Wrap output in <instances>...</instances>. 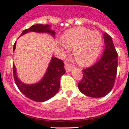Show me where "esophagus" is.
<instances>
[{"label":"esophagus","mask_w":129,"mask_h":129,"mask_svg":"<svg viewBox=\"0 0 129 129\" xmlns=\"http://www.w3.org/2000/svg\"><path fill=\"white\" fill-rule=\"evenodd\" d=\"M65 69H66V72H71V70L72 69V67L68 63H65Z\"/></svg>","instance_id":"esophagus-1"}]
</instances>
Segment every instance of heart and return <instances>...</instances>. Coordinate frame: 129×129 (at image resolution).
Returning <instances> with one entry per match:
<instances>
[{
	"mask_svg": "<svg viewBox=\"0 0 129 129\" xmlns=\"http://www.w3.org/2000/svg\"><path fill=\"white\" fill-rule=\"evenodd\" d=\"M61 40L65 47L74 50L75 60L81 66L93 62L99 55L103 44L99 32L85 28L72 30L62 36Z\"/></svg>",
	"mask_w": 129,
	"mask_h": 129,
	"instance_id": "heart-1",
	"label": "heart"
}]
</instances>
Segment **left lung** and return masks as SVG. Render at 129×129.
<instances>
[{"label": "left lung", "instance_id": "obj_1", "mask_svg": "<svg viewBox=\"0 0 129 129\" xmlns=\"http://www.w3.org/2000/svg\"><path fill=\"white\" fill-rule=\"evenodd\" d=\"M105 50L97 62L82 70V79L78 84L80 92L90 97H104L112 89L117 72L118 54L111 37L104 34Z\"/></svg>", "mask_w": 129, "mask_h": 129}]
</instances>
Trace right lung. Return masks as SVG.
Instances as JSON below:
<instances>
[{"mask_svg":"<svg viewBox=\"0 0 129 129\" xmlns=\"http://www.w3.org/2000/svg\"><path fill=\"white\" fill-rule=\"evenodd\" d=\"M49 25L36 24L30 28L24 30L20 36L30 32L37 33H48L55 37V32L50 29ZM16 42L14 43L13 50H15ZM13 72L14 80L18 89L27 98L35 102H45L54 97L60 88V80L66 73L63 61L56 57H52L45 75L37 83L34 84H26L20 81L18 78L16 67L13 63Z\"/></svg>","mask_w":129,"mask_h":129,"instance_id":"right-lung-1","label":"right lung"}]
</instances>
